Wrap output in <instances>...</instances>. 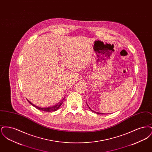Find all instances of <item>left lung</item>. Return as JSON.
Returning a JSON list of instances; mask_svg holds the SVG:
<instances>
[{
    "instance_id": "8db88e82",
    "label": "left lung",
    "mask_w": 152,
    "mask_h": 152,
    "mask_svg": "<svg viewBox=\"0 0 152 152\" xmlns=\"http://www.w3.org/2000/svg\"><path fill=\"white\" fill-rule=\"evenodd\" d=\"M86 103H87V102H86ZM87 106L89 107V108L90 109H91V111H92L93 112H94V113H97V114H99V115H106V114H105V113H99V112H94V110H92V109H91V108L89 107V105H88V104H87Z\"/></svg>"
}]
</instances>
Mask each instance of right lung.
<instances>
[{
  "mask_svg": "<svg viewBox=\"0 0 152 152\" xmlns=\"http://www.w3.org/2000/svg\"><path fill=\"white\" fill-rule=\"evenodd\" d=\"M64 100V98L61 100L60 101V102H59L58 104H56L54 106H52V107H44V108H42V107H37L35 105H34V104H32L31 102L27 100L28 102L31 105H32V106H34V107H35L36 108L38 109L39 110H42V111H45V112H53V111H56L60 107V106L62 105L63 104V101Z\"/></svg>",
  "mask_w": 152,
  "mask_h": 152,
  "instance_id": "obj_1",
  "label": "right lung"
}]
</instances>
